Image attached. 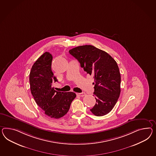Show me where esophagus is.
<instances>
[{"label": "esophagus", "mask_w": 156, "mask_h": 156, "mask_svg": "<svg viewBox=\"0 0 156 156\" xmlns=\"http://www.w3.org/2000/svg\"><path fill=\"white\" fill-rule=\"evenodd\" d=\"M77 96H80V97H84L85 95V93H77Z\"/></svg>", "instance_id": "esophagus-1"}]
</instances>
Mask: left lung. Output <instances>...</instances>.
<instances>
[{
    "label": "left lung",
    "mask_w": 156,
    "mask_h": 156,
    "mask_svg": "<svg viewBox=\"0 0 156 156\" xmlns=\"http://www.w3.org/2000/svg\"><path fill=\"white\" fill-rule=\"evenodd\" d=\"M87 74L93 76L96 105L90 109L98 116L112 111L120 93V71L115 60L107 52L92 45H83L69 51Z\"/></svg>",
    "instance_id": "left-lung-1"
}]
</instances>
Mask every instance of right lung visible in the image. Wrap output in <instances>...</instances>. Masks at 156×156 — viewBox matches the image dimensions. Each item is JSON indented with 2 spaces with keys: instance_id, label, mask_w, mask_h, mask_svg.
<instances>
[{
  "instance_id": "right-lung-1",
  "label": "right lung",
  "mask_w": 156,
  "mask_h": 156,
  "mask_svg": "<svg viewBox=\"0 0 156 156\" xmlns=\"http://www.w3.org/2000/svg\"><path fill=\"white\" fill-rule=\"evenodd\" d=\"M52 60L51 54L45 52L36 60L30 72L29 83L36 104L46 115L59 119L67 113L76 95L74 92H58L52 87L58 80L51 70Z\"/></svg>"
}]
</instances>
